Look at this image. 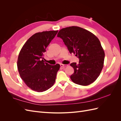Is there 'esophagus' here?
I'll return each mask as SVG.
<instances>
[{"label":"esophagus","instance_id":"34e87169","mask_svg":"<svg viewBox=\"0 0 121 121\" xmlns=\"http://www.w3.org/2000/svg\"><path fill=\"white\" fill-rule=\"evenodd\" d=\"M60 65L61 67H63V68H65V67H66L68 66L67 65H64V64H60Z\"/></svg>","mask_w":121,"mask_h":121}]
</instances>
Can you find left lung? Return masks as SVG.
Listing matches in <instances>:
<instances>
[{
  "mask_svg": "<svg viewBox=\"0 0 121 121\" xmlns=\"http://www.w3.org/2000/svg\"><path fill=\"white\" fill-rule=\"evenodd\" d=\"M57 37L63 40L70 53L79 58L71 63L74 73L70 76L75 84L87 86L94 82L104 67L105 54L100 41L90 31L77 26L61 29Z\"/></svg>",
  "mask_w": 121,
  "mask_h": 121,
  "instance_id": "obj_1",
  "label": "left lung"
}]
</instances>
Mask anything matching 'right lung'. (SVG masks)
<instances>
[{"instance_id": "obj_1", "label": "right lung", "mask_w": 121, "mask_h": 121, "mask_svg": "<svg viewBox=\"0 0 121 121\" xmlns=\"http://www.w3.org/2000/svg\"><path fill=\"white\" fill-rule=\"evenodd\" d=\"M57 32V30L36 33L26 42L19 53L17 67L20 76L32 90L43 92L56 81L60 65H50L42 59L46 47Z\"/></svg>"}]
</instances>
